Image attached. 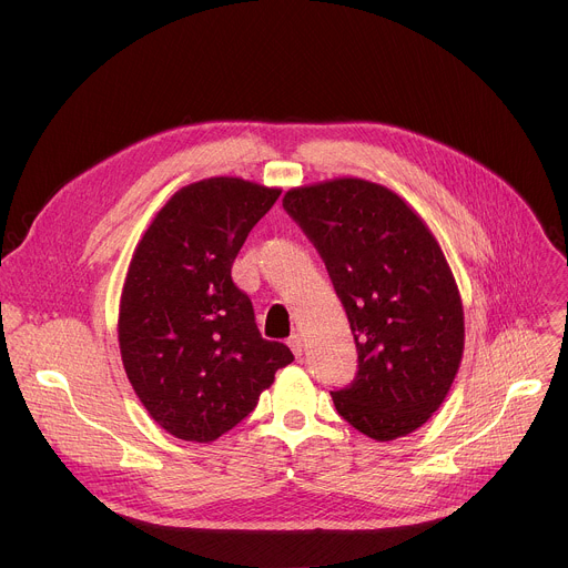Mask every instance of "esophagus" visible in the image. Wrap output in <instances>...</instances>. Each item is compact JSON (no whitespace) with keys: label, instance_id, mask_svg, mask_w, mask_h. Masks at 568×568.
I'll use <instances>...</instances> for the list:
<instances>
[{"label":"esophagus","instance_id":"esophagus-1","mask_svg":"<svg viewBox=\"0 0 568 568\" xmlns=\"http://www.w3.org/2000/svg\"><path fill=\"white\" fill-rule=\"evenodd\" d=\"M287 346L292 348V353H294L296 357L303 355V339H301V335H292V337L287 339Z\"/></svg>","mask_w":568,"mask_h":568}]
</instances>
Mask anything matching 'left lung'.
<instances>
[{
	"label": "left lung",
	"mask_w": 568,
	"mask_h": 568,
	"mask_svg": "<svg viewBox=\"0 0 568 568\" xmlns=\"http://www.w3.org/2000/svg\"><path fill=\"white\" fill-rule=\"evenodd\" d=\"M283 209L326 263L357 346L339 416L375 440L423 427L458 373L465 323L454 274L423 217L393 191L342 178L292 189Z\"/></svg>",
	"instance_id": "obj_1"
}]
</instances>
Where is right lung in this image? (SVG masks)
<instances>
[{
  "instance_id": "right-lung-1",
  "label": "right lung",
  "mask_w": 568,
  "mask_h": 568,
  "mask_svg": "<svg viewBox=\"0 0 568 568\" xmlns=\"http://www.w3.org/2000/svg\"><path fill=\"white\" fill-rule=\"evenodd\" d=\"M281 189L211 178L178 191L134 250L119 307L128 379L159 427L211 443L245 420L294 362L263 339L231 265Z\"/></svg>"
}]
</instances>
